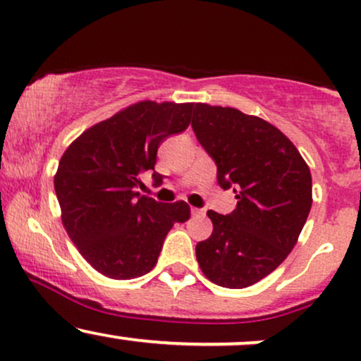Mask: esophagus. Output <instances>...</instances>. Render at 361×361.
Listing matches in <instances>:
<instances>
[{"mask_svg":"<svg viewBox=\"0 0 361 361\" xmlns=\"http://www.w3.org/2000/svg\"><path fill=\"white\" fill-rule=\"evenodd\" d=\"M192 216H195V217L205 216V211H204V209H197V207H192Z\"/></svg>","mask_w":361,"mask_h":361,"instance_id":"obj_1","label":"esophagus"}]
</instances>
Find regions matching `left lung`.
Listing matches in <instances>:
<instances>
[{
    "label": "left lung",
    "instance_id": "8db88e82",
    "mask_svg": "<svg viewBox=\"0 0 361 361\" xmlns=\"http://www.w3.org/2000/svg\"><path fill=\"white\" fill-rule=\"evenodd\" d=\"M192 128L217 166L221 188L236 209L207 211L212 235L195 247L209 281L241 290L284 262L312 207V174L293 142L262 118L235 108L195 104Z\"/></svg>",
    "mask_w": 361,
    "mask_h": 361
}]
</instances>
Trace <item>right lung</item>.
Returning <instances> with one entry per match:
<instances>
[{
  "mask_svg": "<svg viewBox=\"0 0 361 361\" xmlns=\"http://www.w3.org/2000/svg\"><path fill=\"white\" fill-rule=\"evenodd\" d=\"M193 102L142 101L85 130L59 161L54 190L66 233L82 257L111 279L152 271L174 223L190 219L187 202L162 204L137 192L154 171L161 142L188 128Z\"/></svg>",
  "mask_w": 361,
  "mask_h": 361,
  "instance_id": "right-lung-1",
  "label": "right lung"
}]
</instances>
